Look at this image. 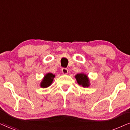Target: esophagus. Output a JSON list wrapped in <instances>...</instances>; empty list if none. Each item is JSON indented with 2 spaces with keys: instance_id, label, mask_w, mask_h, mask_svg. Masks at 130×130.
<instances>
[{
  "instance_id": "1",
  "label": "esophagus",
  "mask_w": 130,
  "mask_h": 130,
  "mask_svg": "<svg viewBox=\"0 0 130 130\" xmlns=\"http://www.w3.org/2000/svg\"><path fill=\"white\" fill-rule=\"evenodd\" d=\"M61 71H62V73L64 75L68 74V69H66V68H62Z\"/></svg>"
}]
</instances>
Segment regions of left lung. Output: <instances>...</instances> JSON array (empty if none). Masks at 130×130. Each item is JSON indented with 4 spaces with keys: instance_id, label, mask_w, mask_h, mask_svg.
<instances>
[{
    "instance_id": "obj_1",
    "label": "left lung",
    "mask_w": 130,
    "mask_h": 130,
    "mask_svg": "<svg viewBox=\"0 0 130 130\" xmlns=\"http://www.w3.org/2000/svg\"><path fill=\"white\" fill-rule=\"evenodd\" d=\"M75 77L76 78L78 84L80 86H82L83 87H88L90 85L89 77L87 75L84 73H78L75 75Z\"/></svg>"
}]
</instances>
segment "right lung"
<instances>
[{"mask_svg": "<svg viewBox=\"0 0 130 130\" xmlns=\"http://www.w3.org/2000/svg\"><path fill=\"white\" fill-rule=\"evenodd\" d=\"M55 75L52 73H47L44 76L42 81L40 83V87L42 88H47L52 84Z\"/></svg>", "mask_w": 130, "mask_h": 130, "instance_id": "1", "label": "right lung"}]
</instances>
